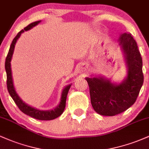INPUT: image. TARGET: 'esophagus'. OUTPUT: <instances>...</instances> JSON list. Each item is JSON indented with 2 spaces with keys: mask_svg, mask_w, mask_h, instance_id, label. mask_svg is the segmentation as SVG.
Masks as SVG:
<instances>
[{
  "mask_svg": "<svg viewBox=\"0 0 149 149\" xmlns=\"http://www.w3.org/2000/svg\"><path fill=\"white\" fill-rule=\"evenodd\" d=\"M84 69H85L84 66H83V67H82V71H83V70H84Z\"/></svg>",
  "mask_w": 149,
  "mask_h": 149,
  "instance_id": "esophagus-1",
  "label": "esophagus"
}]
</instances>
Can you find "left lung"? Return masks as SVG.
<instances>
[{
    "instance_id": "8db88e82",
    "label": "left lung",
    "mask_w": 149,
    "mask_h": 149,
    "mask_svg": "<svg viewBox=\"0 0 149 149\" xmlns=\"http://www.w3.org/2000/svg\"><path fill=\"white\" fill-rule=\"evenodd\" d=\"M118 41L124 53L127 77L119 84L103 76L85 78L92 107L102 116H113L129 109L136 102L143 83L142 58L135 40L130 33H124Z\"/></svg>"
}]
</instances>
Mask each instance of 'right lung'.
Here are the masks:
<instances>
[{
  "mask_svg": "<svg viewBox=\"0 0 149 149\" xmlns=\"http://www.w3.org/2000/svg\"><path fill=\"white\" fill-rule=\"evenodd\" d=\"M40 21H36L34 22L33 23L29 24L27 26H26L24 29H22L21 31H19L17 33V35L13 39V42H12L11 45H10L9 52H8V55L6 57V64H5V68H6V74H7V88H8V90L9 92V94L11 96L13 100H14L15 104H17L19 109L20 111L26 114V115L31 116V117L34 118L38 120H53L57 118L59 116L62 114L64 112L65 107H66V97H67L68 92L70 88H71V85H68L66 86L64 90H63L62 92H61V100L59 104L57 106L55 109H52V110H48V111H40L38 109H35L28 104H26L25 102L21 100L19 95L17 94L15 89L13 85V76H12V70H11V59L13 57V52H14V49L15 44H16L17 40H18L19 38L20 37L21 34L24 32L25 31H28L33 28V26H36L38 24H39Z\"/></svg>",
  "mask_w": 149,
  "mask_h": 149,
  "instance_id": "1",
  "label": "right lung"
}]
</instances>
